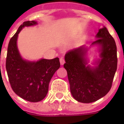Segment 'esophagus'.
Returning a JSON list of instances; mask_svg holds the SVG:
<instances>
[{
    "instance_id": "1",
    "label": "esophagus",
    "mask_w": 124,
    "mask_h": 124,
    "mask_svg": "<svg viewBox=\"0 0 124 124\" xmlns=\"http://www.w3.org/2000/svg\"><path fill=\"white\" fill-rule=\"evenodd\" d=\"M60 64L63 65L65 63L64 59V58H61L60 59Z\"/></svg>"
}]
</instances>
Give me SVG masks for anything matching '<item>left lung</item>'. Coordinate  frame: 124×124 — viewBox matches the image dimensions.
Returning a JSON list of instances; mask_svg holds the SVG:
<instances>
[{
    "instance_id": "left-lung-1",
    "label": "left lung",
    "mask_w": 124,
    "mask_h": 124,
    "mask_svg": "<svg viewBox=\"0 0 124 124\" xmlns=\"http://www.w3.org/2000/svg\"><path fill=\"white\" fill-rule=\"evenodd\" d=\"M97 40L89 48L97 46L99 58L89 64L88 48L83 45L66 54L64 67L68 73L70 92L79 102L92 103L106 96L112 87L117 70V48L105 26L100 28Z\"/></svg>"
}]
</instances>
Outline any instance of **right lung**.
<instances>
[{
	"instance_id": "1",
	"label": "right lung",
	"mask_w": 124,
	"mask_h": 124,
	"mask_svg": "<svg viewBox=\"0 0 124 124\" xmlns=\"http://www.w3.org/2000/svg\"><path fill=\"white\" fill-rule=\"evenodd\" d=\"M37 21H26L10 40L7 50L6 69L15 93L26 101L42 100L48 92L50 81L60 66L58 58L37 61L24 59L17 46L18 34L24 27L35 26Z\"/></svg>"
}]
</instances>
